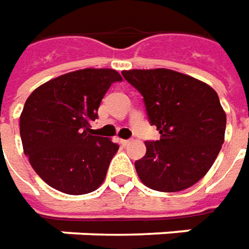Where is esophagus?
<instances>
[{"label": "esophagus", "instance_id": "1", "mask_svg": "<svg viewBox=\"0 0 249 249\" xmlns=\"http://www.w3.org/2000/svg\"><path fill=\"white\" fill-rule=\"evenodd\" d=\"M121 143L123 146H128L131 143V141H128V140H121Z\"/></svg>", "mask_w": 249, "mask_h": 249}]
</instances>
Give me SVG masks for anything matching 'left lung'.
<instances>
[{
  "label": "left lung",
  "instance_id": "1",
  "mask_svg": "<svg viewBox=\"0 0 249 249\" xmlns=\"http://www.w3.org/2000/svg\"><path fill=\"white\" fill-rule=\"evenodd\" d=\"M143 96L150 123L160 140L145 142L146 154L135 161L149 188L178 193L209 172L224 143L226 114L206 82L171 69L123 70Z\"/></svg>",
  "mask_w": 249,
  "mask_h": 249
}]
</instances>
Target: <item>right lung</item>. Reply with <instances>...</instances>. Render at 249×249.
I'll return each instance as SVG.
<instances>
[{
	"label": "right lung",
	"mask_w": 249,
	"mask_h": 249,
	"mask_svg": "<svg viewBox=\"0 0 249 249\" xmlns=\"http://www.w3.org/2000/svg\"><path fill=\"white\" fill-rule=\"evenodd\" d=\"M114 69H81L44 82L32 92L20 115L24 153L50 187L69 195L97 190L119 146L93 135L90 122L111 84Z\"/></svg>",
	"instance_id": "right-lung-1"
}]
</instances>
